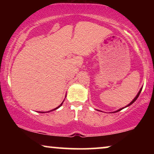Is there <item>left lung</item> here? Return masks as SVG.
<instances>
[{"label": "left lung", "instance_id": "left-lung-1", "mask_svg": "<svg viewBox=\"0 0 154 154\" xmlns=\"http://www.w3.org/2000/svg\"><path fill=\"white\" fill-rule=\"evenodd\" d=\"M142 88H141V89L140 90V91H139V92H138V93H137V95H136V97H134V98L133 99V100H132V102H130L129 104H128V105H127V106H125V107H123V108H121V109H119V110H117V111H113V112H112V113H116V112H118V111H121V110H122V109H123L124 108H126V107L129 106H130V105H131V104H133V103H134V102H135V101L137 100V98H138V97H139V95H140V92H141V91H142Z\"/></svg>", "mask_w": 154, "mask_h": 154}]
</instances>
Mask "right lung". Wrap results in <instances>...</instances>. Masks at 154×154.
Segmentation results:
<instances>
[{
  "label": "right lung",
  "instance_id": "obj_1",
  "mask_svg": "<svg viewBox=\"0 0 154 154\" xmlns=\"http://www.w3.org/2000/svg\"><path fill=\"white\" fill-rule=\"evenodd\" d=\"M64 100H65V99H64ZM64 101H63V102H62V104H61L60 105V106H57V108H55V109H52V110H50V111H48V112H50V111H54V110H56V109H59V108H60V106H62V104H63V102H64ZM39 113H47V112H44V111H41V112H39Z\"/></svg>",
  "mask_w": 154,
  "mask_h": 154
}]
</instances>
